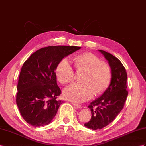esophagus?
I'll return each instance as SVG.
<instances>
[{
	"label": "esophagus",
	"mask_w": 146,
	"mask_h": 146,
	"mask_svg": "<svg viewBox=\"0 0 146 146\" xmlns=\"http://www.w3.org/2000/svg\"><path fill=\"white\" fill-rule=\"evenodd\" d=\"M72 104L74 107H76L77 109H81V106L80 105H79V104H76V103H72Z\"/></svg>",
	"instance_id": "34e87169"
}]
</instances>
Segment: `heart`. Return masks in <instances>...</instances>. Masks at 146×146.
Segmentation results:
<instances>
[{
	"mask_svg": "<svg viewBox=\"0 0 146 146\" xmlns=\"http://www.w3.org/2000/svg\"><path fill=\"white\" fill-rule=\"evenodd\" d=\"M74 65L77 72H84L82 84H73L65 88V98L76 102H83L91 99L94 93L101 94L110 83L111 70L110 66L95 55L84 53L74 57ZM56 75L62 84L72 82L74 72L66 58L62 60L56 68Z\"/></svg>",
	"mask_w": 146,
	"mask_h": 146,
	"instance_id": "b5f03b06",
	"label": "heart"
}]
</instances>
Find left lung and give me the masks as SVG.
Wrapping results in <instances>:
<instances>
[{"instance_id":"1","label":"left lung","mask_w":146,"mask_h":146,"mask_svg":"<svg viewBox=\"0 0 146 146\" xmlns=\"http://www.w3.org/2000/svg\"><path fill=\"white\" fill-rule=\"evenodd\" d=\"M99 51L109 63L111 78L109 86L103 94L88 106L92 116L90 121L84 126L93 130L102 129L114 120L124 107L128 94L126 90L127 73L124 66L113 55L102 50Z\"/></svg>"}]
</instances>
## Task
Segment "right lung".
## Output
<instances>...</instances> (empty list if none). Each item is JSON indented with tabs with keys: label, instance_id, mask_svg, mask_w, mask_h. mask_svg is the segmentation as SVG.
<instances>
[{
	"label": "right lung",
	"instance_id": "add662e5",
	"mask_svg": "<svg viewBox=\"0 0 146 146\" xmlns=\"http://www.w3.org/2000/svg\"><path fill=\"white\" fill-rule=\"evenodd\" d=\"M80 48L65 46L44 47L25 62L18 79L16 102L28 124L43 126L55 117L63 102L57 99L61 90L55 71L63 58Z\"/></svg>",
	"mask_w": 146,
	"mask_h": 146
}]
</instances>
